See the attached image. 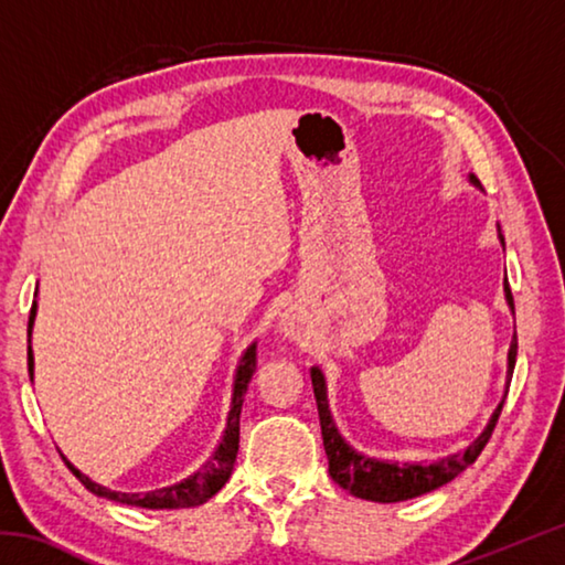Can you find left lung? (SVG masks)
I'll return each mask as SVG.
<instances>
[{"label": "left lung", "mask_w": 565, "mask_h": 565, "mask_svg": "<svg viewBox=\"0 0 565 565\" xmlns=\"http://www.w3.org/2000/svg\"><path fill=\"white\" fill-rule=\"evenodd\" d=\"M468 179H471V184L481 186L473 174ZM499 238L503 244L501 234ZM503 291H505V301H509V306L513 309V296H511L509 281L503 284ZM515 351H519V341L513 337L511 349H509V371H505V376L509 379L513 376ZM311 386H313V396H317L323 451H327V458H329L331 478L341 486V489H347L351 495H356V499L379 501V503H398V501L416 499V495L436 491L441 489L444 483L454 481L458 473L466 471V468L476 461L478 454L483 451V446L489 444V438L495 428V420H499L503 401H505L503 396L501 404L493 411L489 426L483 428V434L478 436L473 444H468L461 454L438 458L434 463H398V461H381V458L363 456L356 451V448L347 444V438L339 434L337 424H333V416L329 411V398H327V379H323L319 366L311 369ZM505 394H509V386H505Z\"/></svg>", "instance_id": "1"}]
</instances>
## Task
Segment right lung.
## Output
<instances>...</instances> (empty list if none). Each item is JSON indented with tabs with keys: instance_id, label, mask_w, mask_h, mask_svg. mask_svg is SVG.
<instances>
[{
	"instance_id": "obj_1",
	"label": "right lung",
	"mask_w": 565,
	"mask_h": 565,
	"mask_svg": "<svg viewBox=\"0 0 565 565\" xmlns=\"http://www.w3.org/2000/svg\"><path fill=\"white\" fill-rule=\"evenodd\" d=\"M36 319V299L30 311V327H26V337H30V347H26V366H30V379H34V351H32V329ZM256 371V343H252L238 359L236 374H234V388H232V408H228L226 416V428L222 434V441L214 448V454L209 456V461L199 468L196 473H191L184 481L174 486H167V489L147 491V493H121L111 491L107 486H99L92 481L89 476H84L79 468H74L64 458V463L70 471L79 478L82 486L94 495H102V499L127 503V505H139V509H191V505H202L214 493L222 491V486L228 481V476L234 471V461L238 454V416H242V404L244 394L248 388V381H252Z\"/></svg>"
}]
</instances>
